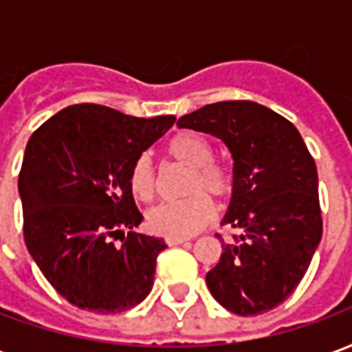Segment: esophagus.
Returning <instances> with one entry per match:
<instances>
[{"label": "esophagus", "mask_w": 352, "mask_h": 352, "mask_svg": "<svg viewBox=\"0 0 352 352\" xmlns=\"http://www.w3.org/2000/svg\"><path fill=\"white\" fill-rule=\"evenodd\" d=\"M188 239L186 237H166V243L169 245V247H175V245H183L186 243Z\"/></svg>", "instance_id": "esophagus-1"}]
</instances>
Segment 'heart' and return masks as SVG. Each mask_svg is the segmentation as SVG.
<instances>
[{
    "instance_id": "b5f03b06",
    "label": "heart",
    "mask_w": 352,
    "mask_h": 352,
    "mask_svg": "<svg viewBox=\"0 0 352 352\" xmlns=\"http://www.w3.org/2000/svg\"><path fill=\"white\" fill-rule=\"evenodd\" d=\"M166 154L171 160L192 168L186 184L190 198L181 201H169L154 207L146 217L148 228L164 237H190L207 226L214 214L209 192L214 198H226L234 188V177L228 168L213 160V146L204 135L196 131H181L169 139ZM130 186L135 198L148 201L156 192V171L153 160L141 154L130 169Z\"/></svg>"
}]
</instances>
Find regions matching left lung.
<instances>
[{
    "label": "left lung",
    "instance_id": "obj_1",
    "mask_svg": "<svg viewBox=\"0 0 352 352\" xmlns=\"http://www.w3.org/2000/svg\"><path fill=\"white\" fill-rule=\"evenodd\" d=\"M179 128L219 138L234 158V188L219 264L206 275L222 307L251 317L287 300L322 237L318 175L300 131L254 101H219L179 118ZM219 239H222L217 234Z\"/></svg>",
    "mask_w": 352,
    "mask_h": 352
}]
</instances>
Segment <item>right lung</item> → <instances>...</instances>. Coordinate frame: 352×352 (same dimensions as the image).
<instances>
[{
	"mask_svg": "<svg viewBox=\"0 0 352 352\" xmlns=\"http://www.w3.org/2000/svg\"><path fill=\"white\" fill-rule=\"evenodd\" d=\"M173 122V115L138 118L79 103L50 116L28 141L19 177L24 241L54 290L80 309L122 313L153 288L168 245L124 236L143 221L130 169Z\"/></svg>",
	"mask_w": 352,
	"mask_h": 352,
	"instance_id": "1",
	"label": "right lung"
}]
</instances>
